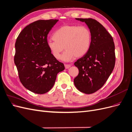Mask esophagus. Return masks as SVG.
Listing matches in <instances>:
<instances>
[{
    "mask_svg": "<svg viewBox=\"0 0 132 132\" xmlns=\"http://www.w3.org/2000/svg\"><path fill=\"white\" fill-rule=\"evenodd\" d=\"M64 66H65V69H68V68H69L71 67V65H70V64H65Z\"/></svg>",
    "mask_w": 132,
    "mask_h": 132,
    "instance_id": "obj_1",
    "label": "esophagus"
}]
</instances>
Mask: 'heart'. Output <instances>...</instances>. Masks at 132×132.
<instances>
[{
	"label": "heart",
	"mask_w": 132,
	"mask_h": 132,
	"mask_svg": "<svg viewBox=\"0 0 132 132\" xmlns=\"http://www.w3.org/2000/svg\"><path fill=\"white\" fill-rule=\"evenodd\" d=\"M54 41H48L47 47L55 59L65 50L61 59L68 62L75 57L79 58L89 51L91 43L92 35L88 27L77 25H65L61 26L53 34Z\"/></svg>",
	"instance_id": "b5f03b06"
}]
</instances>
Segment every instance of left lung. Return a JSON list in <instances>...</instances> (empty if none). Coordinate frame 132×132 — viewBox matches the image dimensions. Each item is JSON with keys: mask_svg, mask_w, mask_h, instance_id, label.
<instances>
[{"mask_svg": "<svg viewBox=\"0 0 132 132\" xmlns=\"http://www.w3.org/2000/svg\"><path fill=\"white\" fill-rule=\"evenodd\" d=\"M76 19L88 26L92 40L87 53L74 63L79 74L74 82L80 91L90 94L101 89L112 72L116 62L114 43L112 36L96 20Z\"/></svg>", "mask_w": 132, "mask_h": 132, "instance_id": "obj_1", "label": "left lung"}]
</instances>
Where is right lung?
Segmentation results:
<instances>
[{
    "label": "right lung",
    "instance_id": "right-lung-1",
    "mask_svg": "<svg viewBox=\"0 0 132 132\" xmlns=\"http://www.w3.org/2000/svg\"><path fill=\"white\" fill-rule=\"evenodd\" d=\"M58 20H39L23 29L15 42L14 63L23 86L38 94L49 91L64 70L47 47V36Z\"/></svg>",
    "mask_w": 132,
    "mask_h": 132
}]
</instances>
